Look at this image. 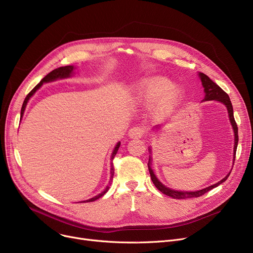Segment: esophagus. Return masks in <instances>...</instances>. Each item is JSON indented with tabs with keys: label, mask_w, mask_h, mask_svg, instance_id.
I'll use <instances>...</instances> for the list:
<instances>
[{
	"label": "esophagus",
	"mask_w": 253,
	"mask_h": 253,
	"mask_svg": "<svg viewBox=\"0 0 253 253\" xmlns=\"http://www.w3.org/2000/svg\"><path fill=\"white\" fill-rule=\"evenodd\" d=\"M144 129L141 128V127H138V126H135V127H132L129 131H128V135L131 137V138H140L143 136L144 134Z\"/></svg>",
	"instance_id": "34e87169"
}]
</instances>
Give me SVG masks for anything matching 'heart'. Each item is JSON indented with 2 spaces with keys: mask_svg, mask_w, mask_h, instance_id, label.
<instances>
[{
  "mask_svg": "<svg viewBox=\"0 0 253 253\" xmlns=\"http://www.w3.org/2000/svg\"><path fill=\"white\" fill-rule=\"evenodd\" d=\"M131 95L134 100L143 104L155 102L157 111H170L184 96V90L172 84L164 77L144 78L131 87Z\"/></svg>",
  "mask_w": 253,
  "mask_h": 253,
  "instance_id": "heart-1",
  "label": "heart"
}]
</instances>
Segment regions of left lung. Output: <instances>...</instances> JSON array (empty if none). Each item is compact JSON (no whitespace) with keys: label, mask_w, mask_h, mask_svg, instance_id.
<instances>
[{"label":"left lung","mask_w":253,"mask_h":253,"mask_svg":"<svg viewBox=\"0 0 253 253\" xmlns=\"http://www.w3.org/2000/svg\"><path fill=\"white\" fill-rule=\"evenodd\" d=\"M198 76L199 78H200L201 80V83H202V86L204 88V93H205V96H204V99L202 101H210V100H214V101H217V102H220L221 104H223L225 108H227V111H228V114H229V120H230V123L232 125V128H233V132H234V152H233V165H234V161H235V157H236V151H237V147H238V127H237V124L235 122V119H234V111H233V105H232V102L230 100V97L229 95L225 93L218 85H216L212 80L206 76L205 74L203 73H198ZM161 125H156L154 128H153V131H158L159 129H161ZM149 152H150V158H149V163H148V167H149V170H150V174H151V178L155 184V187L162 192L163 194L173 198V199H187V198H197V197H200L202 195H204L205 193L209 192L210 190L214 189L216 187H218V185L222 182H224L225 180L228 179L229 175L231 174V171L229 172V173L225 175L221 180H219L218 182L212 184V185H209V187L207 188H204L202 190H199V191H177V190H173V189H170L168 187H166L165 184H163L160 180H159V178L157 177V175L155 174L154 170L152 169V163H153V158H152V148L150 147L149 148Z\"/></svg>","instance_id":"1"}]
</instances>
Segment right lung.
Returning a JSON list of instances; mask_svg holds the SVG:
<instances>
[{
  "mask_svg": "<svg viewBox=\"0 0 253 253\" xmlns=\"http://www.w3.org/2000/svg\"><path fill=\"white\" fill-rule=\"evenodd\" d=\"M78 68L77 66H74V65H66V66H61V68H58V69H55V70H53L52 72H50L46 77H44L42 80H41V82H40L30 93L28 95H26V97H25V99H24V101H23V104H22V108H21V113H20V117L22 118V116H23V114H24V111H25V108H26V104H28V102H29V100L32 98V96H34V94L35 93L41 88L42 86H43V84H45V83H51V82H54V81H57V80H61V79H69V78H72L74 75H75V72H76V70H77ZM120 144H121V142L120 141H118L117 142V144L115 145V148H114V150H113V152H112V155H111V177H110V181H109V184L106 185V187L104 188V190L100 193V194H98V195H96V196H94V197H92V198H90V199H88V200H84V201H81L80 203H87V202H93V201H95V200H97V199H99L100 197H102L106 192L109 191V189H110V184L112 183V181H113V177H114V167H113V160H114V158H115V156H116V154H117V152H118V150H119V148H120Z\"/></svg>",
  "mask_w": 253,
  "mask_h": 253,
  "instance_id": "obj_1",
  "label": "right lung"
}]
</instances>
